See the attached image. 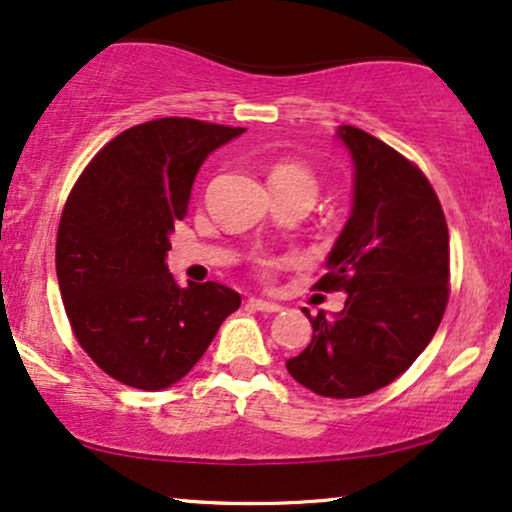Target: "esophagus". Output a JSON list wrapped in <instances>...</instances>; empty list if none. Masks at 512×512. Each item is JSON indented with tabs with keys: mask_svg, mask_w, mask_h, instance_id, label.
Segmentation results:
<instances>
[{
	"mask_svg": "<svg viewBox=\"0 0 512 512\" xmlns=\"http://www.w3.org/2000/svg\"><path fill=\"white\" fill-rule=\"evenodd\" d=\"M248 307L257 309V312H267V314H274V312H278V309H281V304H276V302H269V300H262V297H250V300H248Z\"/></svg>",
	"mask_w": 512,
	"mask_h": 512,
	"instance_id": "34e87169",
	"label": "esophagus"
}]
</instances>
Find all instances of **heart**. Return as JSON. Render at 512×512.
Here are the masks:
<instances>
[{"mask_svg":"<svg viewBox=\"0 0 512 512\" xmlns=\"http://www.w3.org/2000/svg\"><path fill=\"white\" fill-rule=\"evenodd\" d=\"M269 184H302V186H309V189H314L316 181L307 167H302L300 163H293V160H281V163L271 165ZM262 267L274 269L276 262L264 260Z\"/></svg>","mask_w":512,"mask_h":512,"instance_id":"heart-1","label":"heart"}]
</instances>
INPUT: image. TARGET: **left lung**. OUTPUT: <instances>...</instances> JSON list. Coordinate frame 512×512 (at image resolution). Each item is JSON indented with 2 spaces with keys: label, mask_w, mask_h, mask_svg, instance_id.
Here are the masks:
<instances>
[{
  "label": "left lung",
  "mask_w": 512,
  "mask_h": 512,
  "mask_svg": "<svg viewBox=\"0 0 512 512\" xmlns=\"http://www.w3.org/2000/svg\"><path fill=\"white\" fill-rule=\"evenodd\" d=\"M335 137L354 165L352 212L328 252L319 290L342 312L309 316L314 335L286 361L314 394L354 399L390 385L428 347L449 300V229L425 174L364 129Z\"/></svg>",
  "instance_id": "left-lung-1"
}]
</instances>
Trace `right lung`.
<instances>
[{
  "instance_id": "add662e5",
  "label": "right lung",
  "mask_w": 512,
  "mask_h": 512,
  "mask_svg": "<svg viewBox=\"0 0 512 512\" xmlns=\"http://www.w3.org/2000/svg\"><path fill=\"white\" fill-rule=\"evenodd\" d=\"M243 132L189 118L129 127L70 191L56 238L58 288L77 342L120 383L148 392L179 383L241 307L222 283L179 288L165 257L200 165Z\"/></svg>"
}]
</instances>
